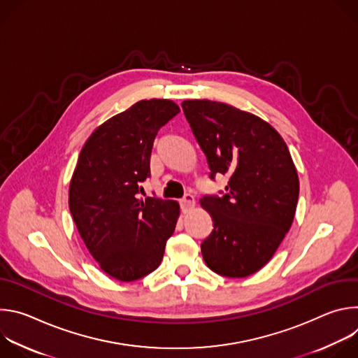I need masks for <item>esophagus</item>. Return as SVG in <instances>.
I'll return each instance as SVG.
<instances>
[{
  "label": "esophagus",
  "instance_id": "34e87169",
  "mask_svg": "<svg viewBox=\"0 0 358 358\" xmlns=\"http://www.w3.org/2000/svg\"><path fill=\"white\" fill-rule=\"evenodd\" d=\"M181 201H184L185 203H189V206H194V203H195V198H194V195L191 194V191H188V189H184V194H182Z\"/></svg>",
  "mask_w": 358,
  "mask_h": 358
}]
</instances>
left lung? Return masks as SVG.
Wrapping results in <instances>:
<instances>
[{"label":"left lung","instance_id":"left-lung-1","mask_svg":"<svg viewBox=\"0 0 358 358\" xmlns=\"http://www.w3.org/2000/svg\"><path fill=\"white\" fill-rule=\"evenodd\" d=\"M180 108L140 100L97 127L85 143L69 185V210L94 261L108 275L133 282L156 271L180 215L177 201L147 195L151 148Z\"/></svg>","mask_w":358,"mask_h":358}]
</instances>
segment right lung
<instances>
[{
    "instance_id": "right-lung-1",
    "label": "right lung",
    "mask_w": 358,
    "mask_h": 358,
    "mask_svg": "<svg viewBox=\"0 0 358 358\" xmlns=\"http://www.w3.org/2000/svg\"><path fill=\"white\" fill-rule=\"evenodd\" d=\"M210 177L228 184L210 198L214 229L201 243L207 266L227 278L264 268L294 218L299 178L280 134L262 119L211 100H185Z\"/></svg>"
}]
</instances>
